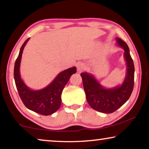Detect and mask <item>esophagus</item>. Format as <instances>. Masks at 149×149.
Instances as JSON below:
<instances>
[{
    "label": "esophagus",
    "mask_w": 149,
    "mask_h": 149,
    "mask_svg": "<svg viewBox=\"0 0 149 149\" xmlns=\"http://www.w3.org/2000/svg\"><path fill=\"white\" fill-rule=\"evenodd\" d=\"M85 68H86V65H85L84 63L79 62L77 64V70L78 72H82L83 70H84L85 69Z\"/></svg>",
    "instance_id": "obj_1"
}]
</instances>
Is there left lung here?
Instances as JSON below:
<instances>
[{
  "mask_svg": "<svg viewBox=\"0 0 149 149\" xmlns=\"http://www.w3.org/2000/svg\"><path fill=\"white\" fill-rule=\"evenodd\" d=\"M118 45L124 50V58L127 65L126 76L121 85L106 89L100 85L92 74L81 73L83 85L88 103L93 109L110 114L115 112L129 99L134 85L135 68L127 45L117 37Z\"/></svg>",
  "mask_w": 149,
  "mask_h": 149,
  "instance_id": "8db88e82",
  "label": "left lung"
}]
</instances>
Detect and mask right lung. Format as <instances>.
Wrapping results in <instances>:
<instances>
[{
	"mask_svg": "<svg viewBox=\"0 0 149 149\" xmlns=\"http://www.w3.org/2000/svg\"><path fill=\"white\" fill-rule=\"evenodd\" d=\"M29 39V38L27 39L22 45L15 62L14 70L15 84L20 99L28 109L41 115L49 116L59 109L62 102V91L72 75L76 72V68H70L60 72L51 84L43 89L37 91L29 89L21 79L19 74L22 52Z\"/></svg>",
	"mask_w": 149,
	"mask_h": 149,
	"instance_id": "right-lung-1",
	"label": "right lung"
}]
</instances>
